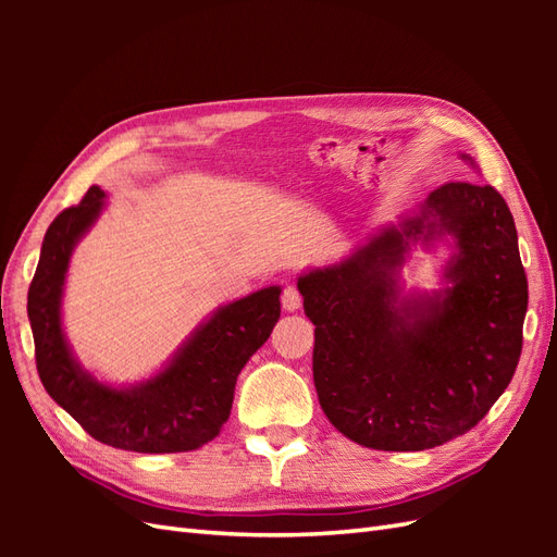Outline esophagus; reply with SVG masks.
Listing matches in <instances>:
<instances>
[{
	"mask_svg": "<svg viewBox=\"0 0 557 557\" xmlns=\"http://www.w3.org/2000/svg\"><path fill=\"white\" fill-rule=\"evenodd\" d=\"M281 305L285 311H297L301 307V295L295 285H285L281 293Z\"/></svg>",
	"mask_w": 557,
	"mask_h": 557,
	"instance_id": "34e87169",
	"label": "esophagus"
}]
</instances>
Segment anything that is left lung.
I'll list each match as a JSON object with an SVG mask.
<instances>
[{"instance_id": "8db88e82", "label": "left lung", "mask_w": 557, "mask_h": 557, "mask_svg": "<svg viewBox=\"0 0 557 557\" xmlns=\"http://www.w3.org/2000/svg\"><path fill=\"white\" fill-rule=\"evenodd\" d=\"M436 240L451 248L441 288L407 294L400 267ZM297 290L315 325L320 407L360 446H442L511 383L528 278L513 215L493 185H442L344 260L301 272Z\"/></svg>"}]
</instances>
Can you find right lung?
<instances>
[{
	"mask_svg": "<svg viewBox=\"0 0 557 557\" xmlns=\"http://www.w3.org/2000/svg\"><path fill=\"white\" fill-rule=\"evenodd\" d=\"M104 199L92 185L78 207L64 209L46 230L27 293L39 379L97 442L134 453L195 450L230 418L239 372L281 318V285L218 307L153 376L129 385L99 381L66 342L62 297L72 252L102 215Z\"/></svg>",
	"mask_w": 557,
	"mask_h": 557,
	"instance_id": "obj_1",
	"label": "right lung"
}]
</instances>
